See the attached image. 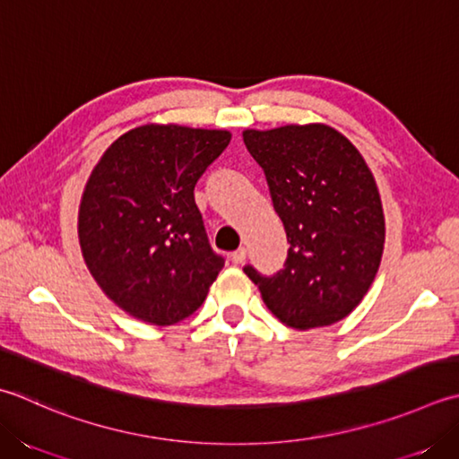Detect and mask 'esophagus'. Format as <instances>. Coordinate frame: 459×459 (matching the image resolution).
Returning a JSON list of instances; mask_svg holds the SVG:
<instances>
[{"label":"esophagus","mask_w":459,"mask_h":459,"mask_svg":"<svg viewBox=\"0 0 459 459\" xmlns=\"http://www.w3.org/2000/svg\"><path fill=\"white\" fill-rule=\"evenodd\" d=\"M230 260L235 264H242L247 260V248H238V250H235V253L230 255Z\"/></svg>","instance_id":"34e87169"}]
</instances>
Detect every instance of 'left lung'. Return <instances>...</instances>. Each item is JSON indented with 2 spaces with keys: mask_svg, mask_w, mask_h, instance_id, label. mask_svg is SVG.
Masks as SVG:
<instances>
[{
  "mask_svg": "<svg viewBox=\"0 0 459 459\" xmlns=\"http://www.w3.org/2000/svg\"><path fill=\"white\" fill-rule=\"evenodd\" d=\"M242 139L264 170L290 245L282 271L263 276L248 264L245 274L286 326L334 325L362 302L382 260L385 227L372 170L328 125L247 129Z\"/></svg>",
  "mask_w": 459,
  "mask_h": 459,
  "instance_id": "1",
  "label": "left lung"
}]
</instances>
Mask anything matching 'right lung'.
Listing matches in <instances>:
<instances>
[{
  "instance_id": "right-lung-1",
  "label": "right lung",
  "mask_w": 459,
  "mask_h": 459,
  "mask_svg": "<svg viewBox=\"0 0 459 459\" xmlns=\"http://www.w3.org/2000/svg\"><path fill=\"white\" fill-rule=\"evenodd\" d=\"M230 133L143 125L103 152L79 206L89 273L117 307L170 326L201 307L224 258L209 245L195 185Z\"/></svg>"
}]
</instances>
